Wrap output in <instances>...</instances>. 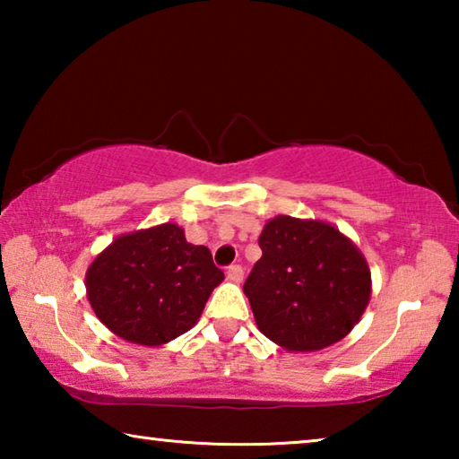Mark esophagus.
Instances as JSON below:
<instances>
[{
    "label": "esophagus",
    "instance_id": "esophagus-1",
    "mask_svg": "<svg viewBox=\"0 0 459 459\" xmlns=\"http://www.w3.org/2000/svg\"><path fill=\"white\" fill-rule=\"evenodd\" d=\"M227 275H229V279L230 281H243V275H245V271H243V267L240 265H230L229 269H227Z\"/></svg>",
    "mask_w": 459,
    "mask_h": 459
}]
</instances>
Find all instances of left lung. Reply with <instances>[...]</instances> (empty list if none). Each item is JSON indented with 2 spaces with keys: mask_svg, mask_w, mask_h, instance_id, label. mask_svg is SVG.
I'll return each instance as SVG.
<instances>
[{
  "mask_svg": "<svg viewBox=\"0 0 459 459\" xmlns=\"http://www.w3.org/2000/svg\"><path fill=\"white\" fill-rule=\"evenodd\" d=\"M259 247L243 291L269 340L312 352L354 328L370 299V271L351 238L328 222L275 216Z\"/></svg>",
  "mask_w": 459,
  "mask_h": 459,
  "instance_id": "8db88e82",
  "label": "left lung"
}]
</instances>
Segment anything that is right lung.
Instances as JSON below:
<instances>
[{"instance_id":"add662e5","label":"right lung","mask_w":459,"mask_h":459,"mask_svg":"<svg viewBox=\"0 0 459 459\" xmlns=\"http://www.w3.org/2000/svg\"><path fill=\"white\" fill-rule=\"evenodd\" d=\"M222 279L211 251L166 222L115 238L87 271V295L119 338L160 346L198 322Z\"/></svg>"}]
</instances>
